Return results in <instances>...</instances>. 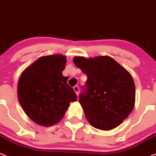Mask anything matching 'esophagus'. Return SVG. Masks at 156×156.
I'll use <instances>...</instances> for the list:
<instances>
[{
    "instance_id": "34e87169",
    "label": "esophagus",
    "mask_w": 156,
    "mask_h": 156,
    "mask_svg": "<svg viewBox=\"0 0 156 156\" xmlns=\"http://www.w3.org/2000/svg\"><path fill=\"white\" fill-rule=\"evenodd\" d=\"M74 90L75 91V93H76V94L79 95V92H80V88H79V86L78 85H75L74 87Z\"/></svg>"
}]
</instances>
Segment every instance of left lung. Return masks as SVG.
Returning <instances> with one entry per match:
<instances>
[{"label": "left lung", "instance_id": "obj_1", "mask_svg": "<svg viewBox=\"0 0 156 156\" xmlns=\"http://www.w3.org/2000/svg\"><path fill=\"white\" fill-rule=\"evenodd\" d=\"M74 63L87 76L79 98L87 121L107 131L121 124L134 107L131 75L109 56L75 57Z\"/></svg>", "mask_w": 156, "mask_h": 156}]
</instances>
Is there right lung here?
I'll use <instances>...</instances> for the list:
<instances>
[{"label": "right lung", "mask_w": 156, "mask_h": 156, "mask_svg": "<svg viewBox=\"0 0 156 156\" xmlns=\"http://www.w3.org/2000/svg\"><path fill=\"white\" fill-rule=\"evenodd\" d=\"M66 58L61 55L41 57L20 76L17 96L25 114L40 126H49L63 118L70 102L77 100L62 71Z\"/></svg>", "instance_id": "add662e5"}]
</instances>
